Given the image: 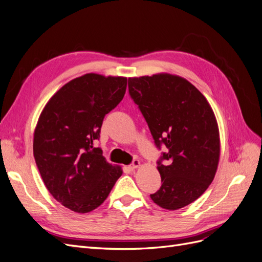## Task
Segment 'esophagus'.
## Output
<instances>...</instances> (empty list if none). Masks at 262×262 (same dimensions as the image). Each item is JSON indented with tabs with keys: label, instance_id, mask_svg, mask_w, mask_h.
I'll return each mask as SVG.
<instances>
[{
	"label": "esophagus",
	"instance_id": "34e87169",
	"mask_svg": "<svg viewBox=\"0 0 262 262\" xmlns=\"http://www.w3.org/2000/svg\"><path fill=\"white\" fill-rule=\"evenodd\" d=\"M140 161L139 160H134L133 162H132V164L129 166V168L130 169H134V168H137V167H139V166H140Z\"/></svg>",
	"mask_w": 262,
	"mask_h": 262
}]
</instances>
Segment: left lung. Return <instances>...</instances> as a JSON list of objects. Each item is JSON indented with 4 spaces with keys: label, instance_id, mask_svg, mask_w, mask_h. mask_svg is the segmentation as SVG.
I'll return each instance as SVG.
<instances>
[{
    "label": "left lung",
    "instance_id": "obj_1",
    "mask_svg": "<svg viewBox=\"0 0 262 262\" xmlns=\"http://www.w3.org/2000/svg\"><path fill=\"white\" fill-rule=\"evenodd\" d=\"M129 94L157 148L162 186L150 199L166 210L195 201L215 176L220 134L208 100L185 78L171 74L130 77Z\"/></svg>",
    "mask_w": 262,
    "mask_h": 262
}]
</instances>
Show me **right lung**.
Here are the masks:
<instances>
[{
    "label": "right lung",
    "mask_w": 262,
    "mask_h": 262,
    "mask_svg": "<svg viewBox=\"0 0 262 262\" xmlns=\"http://www.w3.org/2000/svg\"><path fill=\"white\" fill-rule=\"evenodd\" d=\"M125 90V77L85 74L62 86L39 117L34 133L38 170L54 199L74 212L98 208L122 175L94 142Z\"/></svg>",
    "instance_id": "1"
}]
</instances>
